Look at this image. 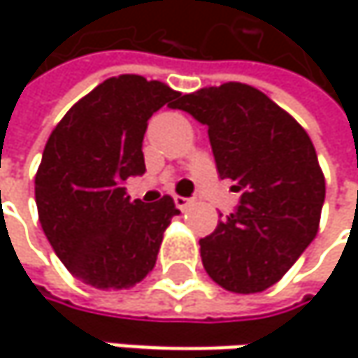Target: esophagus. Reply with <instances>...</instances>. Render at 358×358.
Returning a JSON list of instances; mask_svg holds the SVG:
<instances>
[{
	"mask_svg": "<svg viewBox=\"0 0 358 358\" xmlns=\"http://www.w3.org/2000/svg\"><path fill=\"white\" fill-rule=\"evenodd\" d=\"M174 203H176V207H178L180 211H186V209L192 205V201H190V199H186V196H178V194L174 196Z\"/></svg>",
	"mask_w": 358,
	"mask_h": 358,
	"instance_id": "obj_1",
	"label": "esophagus"
}]
</instances>
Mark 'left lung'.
<instances>
[{"label":"left lung","mask_w":358,"mask_h":358,"mask_svg":"<svg viewBox=\"0 0 358 358\" xmlns=\"http://www.w3.org/2000/svg\"><path fill=\"white\" fill-rule=\"evenodd\" d=\"M172 108L209 128L217 174L243 190L238 209L199 241L205 271L236 294L267 290L320 230L325 178L307 130L245 83L199 89Z\"/></svg>","instance_id":"obj_1"}]
</instances>
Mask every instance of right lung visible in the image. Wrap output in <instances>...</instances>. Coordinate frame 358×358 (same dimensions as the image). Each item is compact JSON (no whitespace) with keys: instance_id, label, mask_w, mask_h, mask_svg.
<instances>
[{"instance_id":"obj_1","label":"right lung","mask_w":358,"mask_h":358,"mask_svg":"<svg viewBox=\"0 0 358 358\" xmlns=\"http://www.w3.org/2000/svg\"><path fill=\"white\" fill-rule=\"evenodd\" d=\"M180 93L120 74L76 101L47 138L35 176L41 228L66 269L99 290H128L155 267L180 211L170 194L145 205L122 182L145 172L147 120Z\"/></svg>"}]
</instances>
